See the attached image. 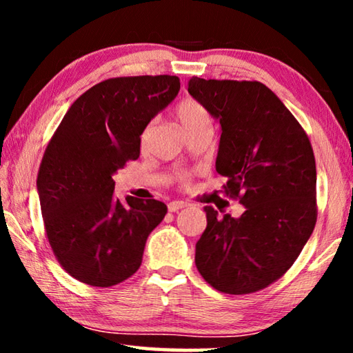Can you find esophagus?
Masks as SVG:
<instances>
[{
	"label": "esophagus",
	"mask_w": 353,
	"mask_h": 353,
	"mask_svg": "<svg viewBox=\"0 0 353 353\" xmlns=\"http://www.w3.org/2000/svg\"><path fill=\"white\" fill-rule=\"evenodd\" d=\"M188 205H190L188 202H183V201H172V202H170V204H168V210H170V212H179V210H182V208L188 207Z\"/></svg>",
	"instance_id": "esophagus-1"
}]
</instances>
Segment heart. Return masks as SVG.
<instances>
[{"mask_svg":"<svg viewBox=\"0 0 353 353\" xmlns=\"http://www.w3.org/2000/svg\"><path fill=\"white\" fill-rule=\"evenodd\" d=\"M176 117L179 121H181L182 128L187 132L188 129L198 126L201 123L210 121V115L204 105H202L199 101H196L194 98H183L177 103L176 105ZM181 182L183 185H187L190 182V176L188 174H182L181 176Z\"/></svg>","mask_w":353,"mask_h":353,"instance_id":"1","label":"heart"}]
</instances>
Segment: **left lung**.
I'll return each mask as SVG.
<instances>
[{
	"label": "left lung",
	"mask_w": 353,
	"mask_h": 353,
	"mask_svg": "<svg viewBox=\"0 0 353 353\" xmlns=\"http://www.w3.org/2000/svg\"><path fill=\"white\" fill-rule=\"evenodd\" d=\"M191 97L221 124L216 171L240 218L204 207L207 227L194 263L225 294H250L276 282L301 255L318 219L312 143L294 115L259 81L188 82Z\"/></svg>",
	"instance_id": "left-lung-1"
}]
</instances>
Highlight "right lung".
<instances>
[{"instance_id": "obj_1", "label": "right lung", "mask_w": 353, "mask_h": 353, "mask_svg": "<svg viewBox=\"0 0 353 353\" xmlns=\"http://www.w3.org/2000/svg\"><path fill=\"white\" fill-rule=\"evenodd\" d=\"M179 90L177 76L110 77L71 104L48 143L37 174L46 238L79 282L105 288L139 271L148 236L168 208L155 199H117L112 174L139 159L143 130Z\"/></svg>"}]
</instances>
